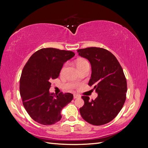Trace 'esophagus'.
Wrapping results in <instances>:
<instances>
[{"label": "esophagus", "mask_w": 148, "mask_h": 148, "mask_svg": "<svg viewBox=\"0 0 148 148\" xmlns=\"http://www.w3.org/2000/svg\"><path fill=\"white\" fill-rule=\"evenodd\" d=\"M73 97H74V99H78V98H80V97L81 96L78 95H74Z\"/></svg>", "instance_id": "34e87169"}]
</instances>
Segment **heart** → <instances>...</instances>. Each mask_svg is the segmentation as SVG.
Here are the masks:
<instances>
[{
  "instance_id": "b5f03b06",
  "label": "heart",
  "mask_w": 148,
  "mask_h": 148,
  "mask_svg": "<svg viewBox=\"0 0 148 148\" xmlns=\"http://www.w3.org/2000/svg\"><path fill=\"white\" fill-rule=\"evenodd\" d=\"M84 64H89V63H88V62L87 60H84V59H79L77 62V65L78 69L79 68V67H81L82 66H83ZM66 66H67V64H65L64 65V66H63V68L62 69V71H64V70L65 69Z\"/></svg>"
}]
</instances>
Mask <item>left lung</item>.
<instances>
[{
  "mask_svg": "<svg viewBox=\"0 0 148 148\" xmlns=\"http://www.w3.org/2000/svg\"><path fill=\"white\" fill-rule=\"evenodd\" d=\"M78 55L86 58L91 65L88 83L98 94L95 100L83 96V106L79 109L82 118L93 125L110 122L120 112L126 100L127 79L116 57L109 51L100 47L78 49Z\"/></svg>",
  "mask_w": 148,
  "mask_h": 148,
  "instance_id": "obj_1",
  "label": "left lung"
}]
</instances>
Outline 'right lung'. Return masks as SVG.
Masks as SVG:
<instances>
[{
	"instance_id": "right-lung-1",
	"label": "right lung",
	"mask_w": 148,
	"mask_h": 148,
	"mask_svg": "<svg viewBox=\"0 0 148 148\" xmlns=\"http://www.w3.org/2000/svg\"><path fill=\"white\" fill-rule=\"evenodd\" d=\"M75 56L71 51L43 48L26 62L20 79V92L25 109L36 122L44 125L61 119V110L73 99L72 94L49 92L51 81L59 77L64 64Z\"/></svg>"
}]
</instances>
